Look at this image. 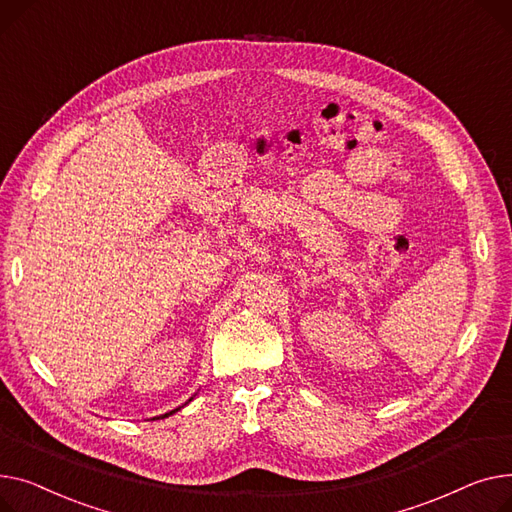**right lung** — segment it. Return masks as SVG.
I'll return each mask as SVG.
<instances>
[{"label":"right lung","mask_w":512,"mask_h":512,"mask_svg":"<svg viewBox=\"0 0 512 512\" xmlns=\"http://www.w3.org/2000/svg\"><path fill=\"white\" fill-rule=\"evenodd\" d=\"M190 401H192V399H190ZM177 409H179V407H177ZM177 409H173V411H169V413H165V415H161V417H167V415H171V413H175V411H177Z\"/></svg>","instance_id":"add662e5"}]
</instances>
